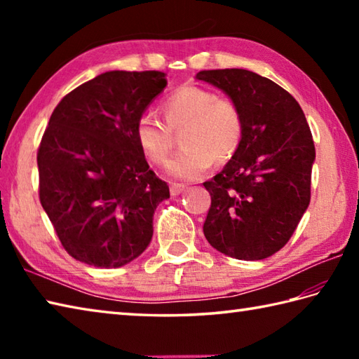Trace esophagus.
<instances>
[{
    "instance_id": "obj_1",
    "label": "esophagus",
    "mask_w": 359,
    "mask_h": 359,
    "mask_svg": "<svg viewBox=\"0 0 359 359\" xmlns=\"http://www.w3.org/2000/svg\"><path fill=\"white\" fill-rule=\"evenodd\" d=\"M187 189V187L185 185H182V184H172L171 187H170V193H171V196H179V194H182Z\"/></svg>"
}]
</instances>
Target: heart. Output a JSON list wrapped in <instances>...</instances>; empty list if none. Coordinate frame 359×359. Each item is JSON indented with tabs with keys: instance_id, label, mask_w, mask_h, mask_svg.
Here are the masks:
<instances>
[{
	"instance_id": "heart-1",
	"label": "heart",
	"mask_w": 359,
	"mask_h": 359,
	"mask_svg": "<svg viewBox=\"0 0 359 359\" xmlns=\"http://www.w3.org/2000/svg\"><path fill=\"white\" fill-rule=\"evenodd\" d=\"M165 120L139 117L134 126L137 147L151 163L165 165L170 158L174 137L180 133L184 148L168 165V174L180 180H197L210 171L212 162L225 163L242 142L243 117L233 100L199 86H182L160 103Z\"/></svg>"
}]
</instances>
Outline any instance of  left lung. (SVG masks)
<instances>
[{
    "label": "left lung",
    "mask_w": 359,
    "mask_h": 359,
    "mask_svg": "<svg viewBox=\"0 0 359 359\" xmlns=\"http://www.w3.org/2000/svg\"><path fill=\"white\" fill-rule=\"evenodd\" d=\"M239 106L243 134L236 154L203 187L211 207L210 245L241 261H261L292 238L310 203L315 144L299 103L276 83L247 69L201 71Z\"/></svg>",
    "instance_id": "1"
}]
</instances>
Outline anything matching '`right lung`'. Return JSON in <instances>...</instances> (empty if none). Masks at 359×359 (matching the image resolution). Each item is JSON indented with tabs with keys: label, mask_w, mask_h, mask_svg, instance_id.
<instances>
[{
	"label": "right lung",
	"mask_w": 359,
	"mask_h": 359,
	"mask_svg": "<svg viewBox=\"0 0 359 359\" xmlns=\"http://www.w3.org/2000/svg\"><path fill=\"white\" fill-rule=\"evenodd\" d=\"M165 86L158 71H109L52 112L36 154L40 202L80 262L118 269L149 245L152 216L170 188L149 170L134 126Z\"/></svg>",
	"instance_id": "add662e5"
}]
</instances>
